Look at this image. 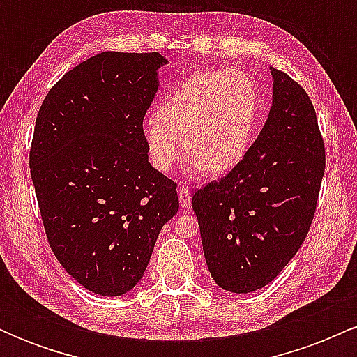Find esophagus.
<instances>
[{
  "instance_id": "obj_1",
  "label": "esophagus",
  "mask_w": 357,
  "mask_h": 357,
  "mask_svg": "<svg viewBox=\"0 0 357 357\" xmlns=\"http://www.w3.org/2000/svg\"><path fill=\"white\" fill-rule=\"evenodd\" d=\"M178 196H179V204H181V208H188L191 204V195H190V190H188L184 184H179L178 186Z\"/></svg>"
}]
</instances>
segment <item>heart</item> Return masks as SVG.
<instances>
[{
  "mask_svg": "<svg viewBox=\"0 0 357 357\" xmlns=\"http://www.w3.org/2000/svg\"><path fill=\"white\" fill-rule=\"evenodd\" d=\"M258 93L247 73L208 70L188 77L142 124L151 162L169 173L186 149L188 173L221 174L247 154ZM185 147H182V139Z\"/></svg>",
  "mask_w": 357,
  "mask_h": 357,
  "instance_id": "b5f03b06",
  "label": "heart"
}]
</instances>
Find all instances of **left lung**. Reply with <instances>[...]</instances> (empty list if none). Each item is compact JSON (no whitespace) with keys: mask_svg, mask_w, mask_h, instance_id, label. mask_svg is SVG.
I'll return each mask as SVG.
<instances>
[{"mask_svg":"<svg viewBox=\"0 0 357 357\" xmlns=\"http://www.w3.org/2000/svg\"><path fill=\"white\" fill-rule=\"evenodd\" d=\"M272 109L240 165L192 196L203 252L223 290L248 294L275 278L304 243L326 169L305 90L270 67Z\"/></svg>","mask_w":357,"mask_h":357,"instance_id":"left-lung-1","label":"left lung"}]
</instances>
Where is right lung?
<instances>
[{
    "instance_id": "right-lung-1",
    "label": "right lung",
    "mask_w": 357,
    "mask_h": 357,
    "mask_svg": "<svg viewBox=\"0 0 357 357\" xmlns=\"http://www.w3.org/2000/svg\"><path fill=\"white\" fill-rule=\"evenodd\" d=\"M166 63L155 52H102L65 73L36 116L30 167L48 243L99 296L137 285L179 210L176 183L151 166L142 134Z\"/></svg>"
}]
</instances>
